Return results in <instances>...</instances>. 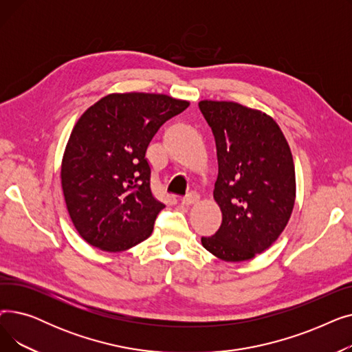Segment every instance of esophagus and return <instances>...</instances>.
Listing matches in <instances>:
<instances>
[{"label": "esophagus", "mask_w": 352, "mask_h": 352, "mask_svg": "<svg viewBox=\"0 0 352 352\" xmlns=\"http://www.w3.org/2000/svg\"><path fill=\"white\" fill-rule=\"evenodd\" d=\"M198 199H199V195L197 192H190L186 198L181 199V204H182V207H191Z\"/></svg>", "instance_id": "1"}]
</instances>
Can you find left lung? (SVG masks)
Segmentation results:
<instances>
[{
	"mask_svg": "<svg viewBox=\"0 0 352 352\" xmlns=\"http://www.w3.org/2000/svg\"><path fill=\"white\" fill-rule=\"evenodd\" d=\"M198 107L215 138L214 199L223 212L219 230L201 243L219 260L247 261L270 248L289 221L295 202L289 145L263 111L211 100Z\"/></svg>",
	"mask_w": 352,
	"mask_h": 352,
	"instance_id": "1",
	"label": "left lung"
}]
</instances>
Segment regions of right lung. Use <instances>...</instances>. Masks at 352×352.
Instances as JSON below:
<instances>
[{"mask_svg": "<svg viewBox=\"0 0 352 352\" xmlns=\"http://www.w3.org/2000/svg\"><path fill=\"white\" fill-rule=\"evenodd\" d=\"M188 105L165 94H109L74 125L61 186L72 224L89 245L120 252L151 235L165 206L151 192L146 148Z\"/></svg>", "mask_w": 352, "mask_h": 352, "instance_id": "add662e5", "label": "right lung"}]
</instances>
